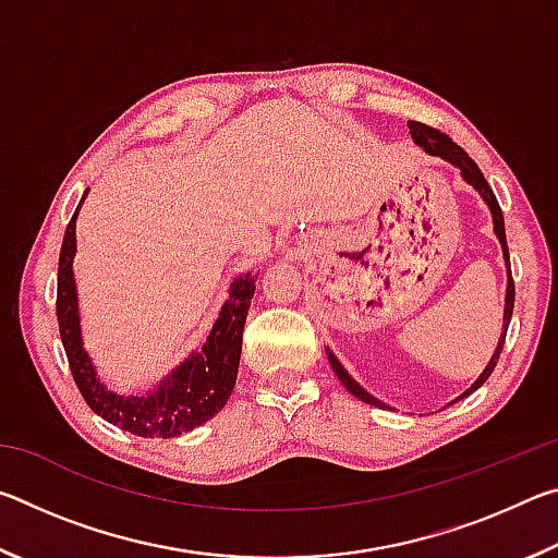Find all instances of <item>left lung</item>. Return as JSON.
Wrapping results in <instances>:
<instances>
[{
  "mask_svg": "<svg viewBox=\"0 0 558 558\" xmlns=\"http://www.w3.org/2000/svg\"><path fill=\"white\" fill-rule=\"evenodd\" d=\"M409 130H411L413 143L418 145V147H423V153L446 159V162L456 167L458 172H460V177L465 179V182H468L472 189H475V192H477L480 196H483V202L487 204L489 214H493V229H495V235H497L499 245H502V258H505V266H507V292H505L502 335H499V342H497V347H495V354L489 356V362H487V366L483 369V374L477 376L475 384H472L468 391H462V393L458 396V399H456V401H460V399H465V396H470L475 389H480V386H483V384L489 379V374H493V369L497 366L499 352H502V347H505V337H507L509 319H512V310H514V282H512V270H509V251H507V235H505V219H502V209H499V204H497V199H495L493 189H489V184L485 182L483 172H480V167H477L475 162H472L465 149L458 147L448 135H442V132L433 130V128H428V125H423V122L409 120ZM325 352H327L329 364H332V369H335V374H337V379L344 384V389H347L349 393L356 396L359 401H364V403H369V405H376V409H389V405L381 403L379 399H374V396H372L369 391L362 389V386H359V384L352 379V374H349V372L344 369V366H342V362H339V359L332 354V349H325ZM456 401H450V403H456Z\"/></svg>",
  "mask_w": 558,
  "mask_h": 558,
  "instance_id": "obj_1",
  "label": "left lung"
}]
</instances>
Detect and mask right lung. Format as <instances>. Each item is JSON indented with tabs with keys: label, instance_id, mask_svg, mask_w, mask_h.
<instances>
[{
	"label": "right lung",
	"instance_id": "obj_1",
	"mask_svg": "<svg viewBox=\"0 0 558 558\" xmlns=\"http://www.w3.org/2000/svg\"><path fill=\"white\" fill-rule=\"evenodd\" d=\"M86 196L88 192L83 194V199ZM81 204L71 223L65 226L59 258V298H56L61 342L65 356H69L75 386L100 418L132 433V436L177 438L194 430L214 418L233 391L235 376H239L243 325L248 317L253 292H256V276L245 272L231 282L229 298L221 305V313L199 352L189 354L165 381H159L157 389L143 396L110 391L93 366L81 335L78 290H75L73 276L75 219H78Z\"/></svg>",
	"mask_w": 558,
	"mask_h": 558
}]
</instances>
